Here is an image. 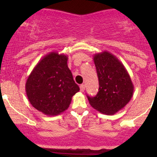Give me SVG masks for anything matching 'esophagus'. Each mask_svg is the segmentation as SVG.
<instances>
[{
	"label": "esophagus",
	"instance_id": "esophagus-1",
	"mask_svg": "<svg viewBox=\"0 0 157 157\" xmlns=\"http://www.w3.org/2000/svg\"><path fill=\"white\" fill-rule=\"evenodd\" d=\"M80 92H83L85 90V85L84 84H81L80 86Z\"/></svg>",
	"mask_w": 157,
	"mask_h": 157
}]
</instances>
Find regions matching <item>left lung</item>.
Returning a JSON list of instances; mask_svg holds the SVG:
<instances>
[{"mask_svg":"<svg viewBox=\"0 0 157 157\" xmlns=\"http://www.w3.org/2000/svg\"><path fill=\"white\" fill-rule=\"evenodd\" d=\"M99 79V92L96 96H87L93 108L102 114L112 115L129 102L134 93L131 77L122 63L107 51L94 55Z\"/></svg>","mask_w":157,"mask_h":157,"instance_id":"obj_1","label":"left lung"}]
</instances>
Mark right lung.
Listing matches in <instances>:
<instances>
[{"label":"right lung","instance_id":"obj_1","mask_svg":"<svg viewBox=\"0 0 157 157\" xmlns=\"http://www.w3.org/2000/svg\"><path fill=\"white\" fill-rule=\"evenodd\" d=\"M67 55L52 52L32 71L26 83L31 105L46 115H58L68 109L80 88L67 66Z\"/></svg>","mask_w":157,"mask_h":157}]
</instances>
